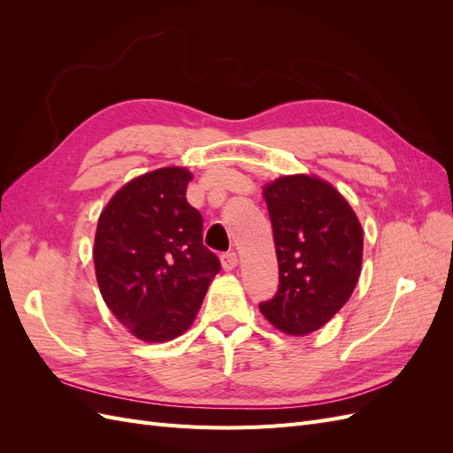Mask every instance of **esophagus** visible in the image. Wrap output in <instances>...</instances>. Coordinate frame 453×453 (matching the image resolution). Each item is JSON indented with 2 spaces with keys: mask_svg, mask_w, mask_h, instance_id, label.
<instances>
[{
  "mask_svg": "<svg viewBox=\"0 0 453 453\" xmlns=\"http://www.w3.org/2000/svg\"><path fill=\"white\" fill-rule=\"evenodd\" d=\"M238 263H240V258H238V255L232 251V253H226V255H223L221 257V265H223V268L226 270V272H230V270H234L236 266H238Z\"/></svg>",
  "mask_w": 453,
  "mask_h": 453,
  "instance_id": "obj_1",
  "label": "esophagus"
}]
</instances>
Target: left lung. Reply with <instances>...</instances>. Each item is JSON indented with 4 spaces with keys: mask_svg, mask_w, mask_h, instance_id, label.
Here are the masks:
<instances>
[{
    "mask_svg": "<svg viewBox=\"0 0 453 453\" xmlns=\"http://www.w3.org/2000/svg\"><path fill=\"white\" fill-rule=\"evenodd\" d=\"M273 228L280 289L258 310L289 336L319 331L361 276L363 226L349 202L321 177L281 175L263 187Z\"/></svg>",
    "mask_w": 453,
    "mask_h": 453,
    "instance_id": "8db88e82",
    "label": "left lung"
}]
</instances>
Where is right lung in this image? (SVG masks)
<instances>
[{"instance_id":"1","label":"right lung","mask_w":453,"mask_h":453,"mask_svg":"<svg viewBox=\"0 0 453 453\" xmlns=\"http://www.w3.org/2000/svg\"><path fill=\"white\" fill-rule=\"evenodd\" d=\"M183 166L134 177L105 203L94 236L102 298L128 333L170 342L188 331L219 258L202 243V215L187 202Z\"/></svg>"}]
</instances>
